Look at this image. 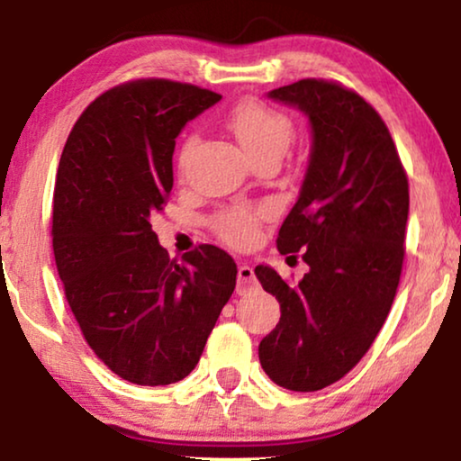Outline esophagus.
I'll return each mask as SVG.
<instances>
[{
	"label": "esophagus",
	"instance_id": "esophagus-1",
	"mask_svg": "<svg viewBox=\"0 0 461 461\" xmlns=\"http://www.w3.org/2000/svg\"><path fill=\"white\" fill-rule=\"evenodd\" d=\"M258 285L254 268L248 267V264H241L239 267V279H237V292L239 294H248Z\"/></svg>",
	"mask_w": 461,
	"mask_h": 461
}]
</instances>
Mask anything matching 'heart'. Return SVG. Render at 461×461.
I'll list each match as a JSON object with an SVG mask.
<instances>
[{"label": "heart", "instance_id": "heart-1", "mask_svg": "<svg viewBox=\"0 0 461 461\" xmlns=\"http://www.w3.org/2000/svg\"><path fill=\"white\" fill-rule=\"evenodd\" d=\"M226 128L232 131L251 161L267 155H285L294 140V123L285 113L273 109L256 98H245L229 111ZM199 138L194 134L185 136L178 150V167L185 172L193 159ZM268 218L267 207L232 205L218 212L212 218V229L224 243L232 248H251L260 237L262 222Z\"/></svg>", "mask_w": 461, "mask_h": 461}]
</instances>
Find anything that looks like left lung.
<instances>
[{"instance_id": "obj_1", "label": "left lung", "mask_w": 461, "mask_h": 461, "mask_svg": "<svg viewBox=\"0 0 461 461\" xmlns=\"http://www.w3.org/2000/svg\"><path fill=\"white\" fill-rule=\"evenodd\" d=\"M268 98L298 106L311 122L300 197L276 237L283 256L302 251L311 270L289 285L256 267L281 304L258 357L275 384L314 393L361 361L388 317L405 260L409 182L380 113L355 90L300 79Z\"/></svg>"}]
</instances>
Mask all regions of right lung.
<instances>
[{
    "instance_id": "right-lung-1",
    "label": "right lung",
    "mask_w": 461,
    "mask_h": 461,
    "mask_svg": "<svg viewBox=\"0 0 461 461\" xmlns=\"http://www.w3.org/2000/svg\"><path fill=\"white\" fill-rule=\"evenodd\" d=\"M220 94L136 79L94 100L73 125L54 186L52 248L86 342L138 386L180 382L235 292L216 245L172 260L150 226L174 186L176 136Z\"/></svg>"
}]
</instances>
